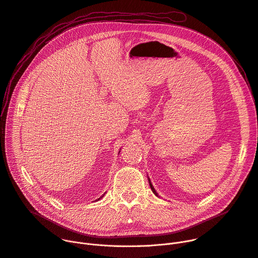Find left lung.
Returning <instances> with one entry per match:
<instances>
[{
  "instance_id": "8db88e82",
  "label": "left lung",
  "mask_w": 258,
  "mask_h": 258,
  "mask_svg": "<svg viewBox=\"0 0 258 258\" xmlns=\"http://www.w3.org/2000/svg\"><path fill=\"white\" fill-rule=\"evenodd\" d=\"M149 183H150V187H151V189H152V191L155 193V195H157L158 196V194H157V192L155 191V189H154V187H153V185H152V183H151V181H150V179H149Z\"/></svg>"
}]
</instances>
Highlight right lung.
I'll return each mask as SVG.
<instances>
[{
	"mask_svg": "<svg viewBox=\"0 0 258 258\" xmlns=\"http://www.w3.org/2000/svg\"><path fill=\"white\" fill-rule=\"evenodd\" d=\"M118 153H120V152H118ZM102 197V196H101ZM98 200H100V198H98Z\"/></svg>",
	"mask_w": 258,
	"mask_h": 258,
	"instance_id": "add662e5",
	"label": "right lung"
}]
</instances>
